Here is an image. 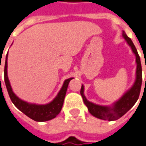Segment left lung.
I'll return each mask as SVG.
<instances>
[{
	"label": "left lung",
	"mask_w": 146,
	"mask_h": 146,
	"mask_svg": "<svg viewBox=\"0 0 146 146\" xmlns=\"http://www.w3.org/2000/svg\"><path fill=\"white\" fill-rule=\"evenodd\" d=\"M123 37L125 38L126 43L130 46L132 52L136 58V64H137L136 76H135V80L133 82V85L130 87V88L126 91L117 101L113 103L110 106H106V105L96 104L92 102L88 101L84 93V87L83 84L81 85L80 95L83 98L84 104L87 106L88 111L90 112L91 115L95 116L96 118L103 119V120L115 121L121 118L137 102V99L139 97V94H140L141 82H142V70H141L140 57L137 54V49L133 45L132 40L126 35L124 31H123Z\"/></svg>",
	"instance_id": "left-lung-1"
}]
</instances>
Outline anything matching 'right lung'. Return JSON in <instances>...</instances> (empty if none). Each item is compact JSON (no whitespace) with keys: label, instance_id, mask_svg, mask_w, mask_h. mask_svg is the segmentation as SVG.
<instances>
[{"label":"right lung","instance_id":"obj_1","mask_svg":"<svg viewBox=\"0 0 146 146\" xmlns=\"http://www.w3.org/2000/svg\"><path fill=\"white\" fill-rule=\"evenodd\" d=\"M7 68H8V54L6 55L5 65V82L6 88L9 92V97L13 103V104L15 105L20 111H22L24 115H26L29 118L36 122L49 121V120L54 119L56 116L58 115L62 108L64 99L66 96L69 83L70 80L73 79V77L66 79L64 81L62 87L52 101L46 104H31L27 101H24L23 100L20 99L13 92V88L11 87L9 77H8Z\"/></svg>","mask_w":146,"mask_h":146}]
</instances>
